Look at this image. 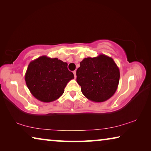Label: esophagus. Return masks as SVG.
<instances>
[{
	"mask_svg": "<svg viewBox=\"0 0 151 151\" xmlns=\"http://www.w3.org/2000/svg\"><path fill=\"white\" fill-rule=\"evenodd\" d=\"M73 74H74V75H75V77L76 78V70L73 71Z\"/></svg>",
	"mask_w": 151,
	"mask_h": 151,
	"instance_id": "1",
	"label": "esophagus"
}]
</instances>
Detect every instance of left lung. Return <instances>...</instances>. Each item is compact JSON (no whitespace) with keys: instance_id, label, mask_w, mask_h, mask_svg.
<instances>
[{"instance_id":"1","label":"left lung","mask_w":151,"mask_h":151,"mask_svg":"<svg viewBox=\"0 0 151 151\" xmlns=\"http://www.w3.org/2000/svg\"><path fill=\"white\" fill-rule=\"evenodd\" d=\"M76 81L86 98L93 102H104L116 93L119 81L118 66L111 57L99 54L85 58L76 70Z\"/></svg>"}]
</instances>
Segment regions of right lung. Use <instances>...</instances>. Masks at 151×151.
<instances>
[{"label":"right lung","instance_id":"obj_1","mask_svg":"<svg viewBox=\"0 0 151 151\" xmlns=\"http://www.w3.org/2000/svg\"><path fill=\"white\" fill-rule=\"evenodd\" d=\"M68 64L57 58L40 56L29 64L25 80L29 90L40 101L49 103L58 99L74 75Z\"/></svg>","mask_w":151,"mask_h":151}]
</instances>
